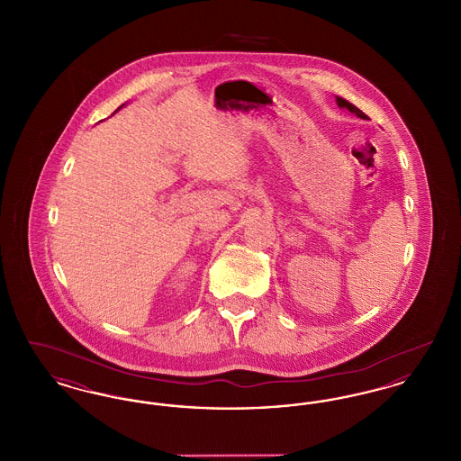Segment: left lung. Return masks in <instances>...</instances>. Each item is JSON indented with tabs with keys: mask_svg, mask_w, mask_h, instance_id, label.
Wrapping results in <instances>:
<instances>
[{
	"mask_svg": "<svg viewBox=\"0 0 461 461\" xmlns=\"http://www.w3.org/2000/svg\"><path fill=\"white\" fill-rule=\"evenodd\" d=\"M337 104H339V107L349 110V112H352V113H356L357 117H361V119H366V113H365V112H361V110L357 109V107H354V105L349 104L348 100H344V98L337 96Z\"/></svg>",
	"mask_w": 461,
	"mask_h": 461,
	"instance_id": "1",
	"label": "left lung"
}]
</instances>
